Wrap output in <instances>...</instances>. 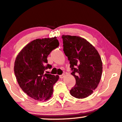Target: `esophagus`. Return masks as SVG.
I'll return each instance as SVG.
<instances>
[{"label":"esophagus","mask_w":122,"mask_h":122,"mask_svg":"<svg viewBox=\"0 0 122 122\" xmlns=\"http://www.w3.org/2000/svg\"><path fill=\"white\" fill-rule=\"evenodd\" d=\"M64 76V74L63 73V74H62V75H59V77L61 78V79H62L63 77Z\"/></svg>","instance_id":"esophagus-1"}]
</instances>
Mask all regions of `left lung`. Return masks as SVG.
<instances>
[{
  "mask_svg": "<svg viewBox=\"0 0 122 122\" xmlns=\"http://www.w3.org/2000/svg\"><path fill=\"white\" fill-rule=\"evenodd\" d=\"M63 51L70 61L71 75L76 79L70 94L76 98H84L97 88L102 73V63L95 47L78 36L63 35Z\"/></svg>",
  "mask_w": 122,
  "mask_h": 122,
  "instance_id": "left-lung-1",
  "label": "left lung"
}]
</instances>
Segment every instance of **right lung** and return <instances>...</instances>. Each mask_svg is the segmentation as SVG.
I'll use <instances>...</instances> for the list:
<instances>
[{
  "label": "right lung",
  "mask_w": 122,
  "mask_h": 122,
  "mask_svg": "<svg viewBox=\"0 0 122 122\" xmlns=\"http://www.w3.org/2000/svg\"><path fill=\"white\" fill-rule=\"evenodd\" d=\"M59 45L56 37L37 39L25 46L15 60L14 71L20 88L36 100L46 101L51 97L53 85L59 76L49 74L47 69L50 53Z\"/></svg>",
  "instance_id": "obj_1"
}]
</instances>
